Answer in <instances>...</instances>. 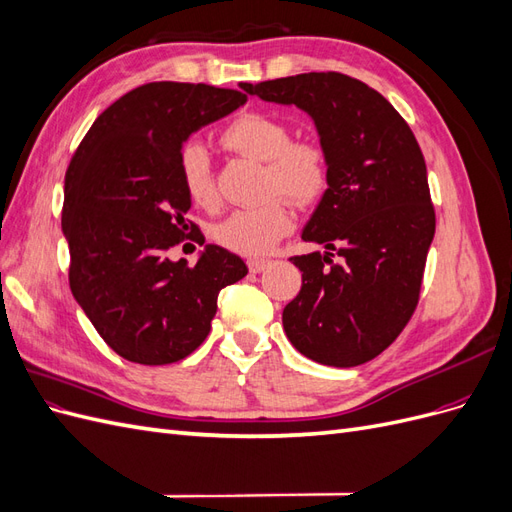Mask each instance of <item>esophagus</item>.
Here are the masks:
<instances>
[{
    "instance_id": "obj_1",
    "label": "esophagus",
    "mask_w": 512,
    "mask_h": 512,
    "mask_svg": "<svg viewBox=\"0 0 512 512\" xmlns=\"http://www.w3.org/2000/svg\"><path fill=\"white\" fill-rule=\"evenodd\" d=\"M269 265H271V260H265V258H250V260H247V267H250L252 273L265 271Z\"/></svg>"
}]
</instances>
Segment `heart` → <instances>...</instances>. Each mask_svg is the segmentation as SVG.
Instances as JSON below:
<instances>
[{"label":"heart","mask_w":512,"mask_h":512,"mask_svg":"<svg viewBox=\"0 0 512 512\" xmlns=\"http://www.w3.org/2000/svg\"><path fill=\"white\" fill-rule=\"evenodd\" d=\"M224 147L247 158L265 162L262 194L269 200L252 209H237L213 226V239L230 252L243 256L267 254L294 228L297 205H309L327 190L331 166L329 153L314 138H292L290 123L282 117L247 111L232 119L222 132ZM181 188L200 209H215L218 188L207 149L188 143L179 153Z\"/></svg>","instance_id":"heart-1"}]
</instances>
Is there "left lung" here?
Masks as SVG:
<instances>
[{
    "instance_id": "obj_1",
    "label": "left lung",
    "mask_w": 512,
    "mask_h": 512,
    "mask_svg": "<svg viewBox=\"0 0 512 512\" xmlns=\"http://www.w3.org/2000/svg\"><path fill=\"white\" fill-rule=\"evenodd\" d=\"M241 89L303 108L329 153V188L303 228V241L329 252L290 258L303 286L284 307V331L316 363H367L395 342L421 299L436 232L423 151L389 100L342 72Z\"/></svg>"
}]
</instances>
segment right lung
<instances>
[{"mask_svg":"<svg viewBox=\"0 0 512 512\" xmlns=\"http://www.w3.org/2000/svg\"><path fill=\"white\" fill-rule=\"evenodd\" d=\"M245 100L205 83H147L108 106L74 151L61 211L70 290L126 361L185 359L207 339L220 290L247 275L220 245H207L194 267L166 256L183 241L205 243L185 220L192 200L179 179L183 141Z\"/></svg>","mask_w":512,"mask_h":512,"instance_id":"add662e5","label":"right lung"}]
</instances>
